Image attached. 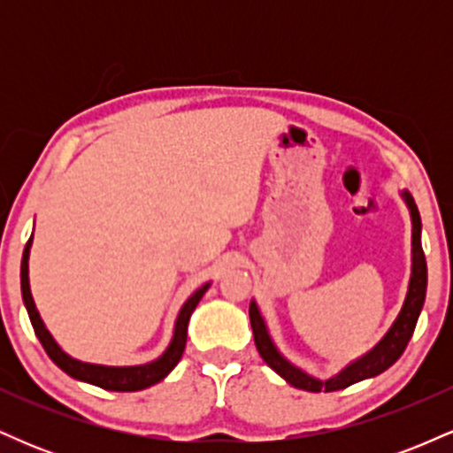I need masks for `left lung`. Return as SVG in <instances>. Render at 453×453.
Segmentation results:
<instances>
[{
  "label": "left lung",
  "instance_id": "1",
  "mask_svg": "<svg viewBox=\"0 0 453 453\" xmlns=\"http://www.w3.org/2000/svg\"><path fill=\"white\" fill-rule=\"evenodd\" d=\"M400 196H403L404 204H407V209L411 212V226H413V230H411L409 289L407 296H404L403 309H400L398 317L394 319V324L389 326V330L383 334V339L379 341L372 349H368L364 356L357 357V360L347 364V366L341 368L336 375L321 381V379L309 375L303 368H298L296 364L289 362L288 357L277 349L274 341L270 339L266 321H264L262 313H259L257 303L251 300V304H249V319H251L253 339H256L259 356H262L264 362H266L277 375L283 377L289 386L306 389V392H336V389L349 388L353 383L364 381V379L381 375V372L388 371V368L403 356V351L407 349L426 300L428 268H426V257L422 249V219H419V211L409 191H403Z\"/></svg>",
  "mask_w": 453,
  "mask_h": 453
}]
</instances>
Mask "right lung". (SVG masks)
<instances>
[{
  "mask_svg": "<svg viewBox=\"0 0 453 453\" xmlns=\"http://www.w3.org/2000/svg\"><path fill=\"white\" fill-rule=\"evenodd\" d=\"M31 241H34V234L25 244L23 259H20V292H23V303L27 309L31 326H34L35 336L42 342L44 351L49 353V357L53 360L61 371L67 372L70 377L78 379V381L91 383V386L111 389V392H138V389L150 388L155 383H159L161 379L168 377L170 371L179 364L183 357L185 342H187V324H189V317L194 313L197 303L202 300V296L206 294V289L211 288V283H204L200 289H196L189 298L185 300V304L180 306L179 317L174 321V334L170 345L165 347V351L161 353L157 360L147 362V364H136V366H104V364H89L81 362L76 357L67 356V353L57 345L49 330H46L42 317H40L38 309H35L34 296L29 289V249Z\"/></svg>",
  "mask_w": 453,
  "mask_h": 453,
  "instance_id": "add662e5",
  "label": "right lung"
}]
</instances>
